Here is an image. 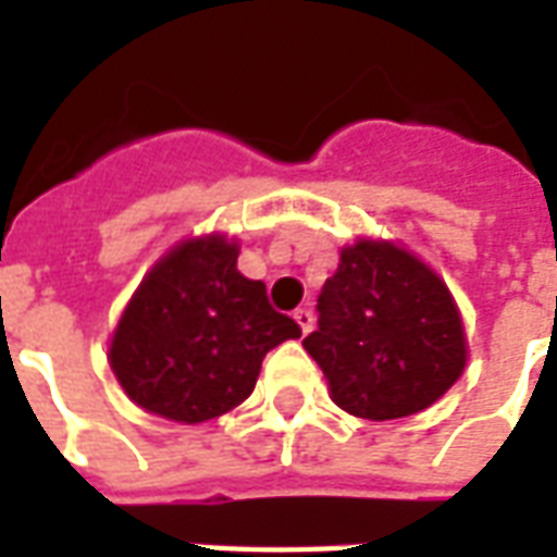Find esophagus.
Returning <instances> with one entry per match:
<instances>
[{
  "instance_id": "34e87169",
  "label": "esophagus",
  "mask_w": 557,
  "mask_h": 557,
  "mask_svg": "<svg viewBox=\"0 0 557 557\" xmlns=\"http://www.w3.org/2000/svg\"><path fill=\"white\" fill-rule=\"evenodd\" d=\"M295 322H298V327H301L304 334H310V331H313V310H310V307H298V310H295Z\"/></svg>"
}]
</instances>
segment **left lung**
I'll return each instance as SVG.
<instances>
[{"mask_svg":"<svg viewBox=\"0 0 557 557\" xmlns=\"http://www.w3.org/2000/svg\"><path fill=\"white\" fill-rule=\"evenodd\" d=\"M304 339L355 418L394 420L430 409L466 370V331L442 277L391 242L343 247Z\"/></svg>","mask_w":557,"mask_h":557,"instance_id":"left-lung-1","label":"left lung"}]
</instances>
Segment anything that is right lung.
Listing matches in <instances>:
<instances>
[{
	"label": "right lung",
	"instance_id": "right-lung-1",
	"mask_svg": "<svg viewBox=\"0 0 557 557\" xmlns=\"http://www.w3.org/2000/svg\"><path fill=\"white\" fill-rule=\"evenodd\" d=\"M235 262L238 244L223 235L190 238L139 283L110 343V367L139 409L178 423L220 418L253 394L268 351L301 337Z\"/></svg>",
	"mask_w": 557,
	"mask_h": 557
}]
</instances>
